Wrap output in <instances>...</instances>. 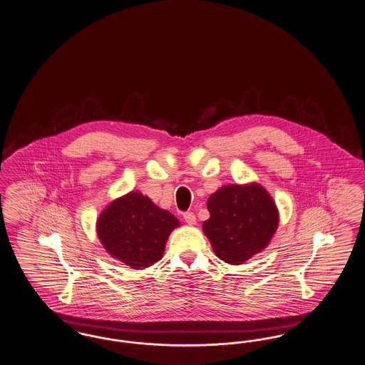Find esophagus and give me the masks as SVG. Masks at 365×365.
<instances>
[{
    "mask_svg": "<svg viewBox=\"0 0 365 365\" xmlns=\"http://www.w3.org/2000/svg\"><path fill=\"white\" fill-rule=\"evenodd\" d=\"M183 219H185V222H186L189 226L195 225V220H197V217H195V215H194L192 212H185V213H183Z\"/></svg>",
    "mask_w": 365,
    "mask_h": 365,
    "instance_id": "1",
    "label": "esophagus"
}]
</instances>
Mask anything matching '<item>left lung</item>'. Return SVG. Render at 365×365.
Listing matches in <instances>:
<instances>
[{"instance_id":"8db88e82","label":"left lung","mask_w":365,"mask_h":365,"mask_svg":"<svg viewBox=\"0 0 365 365\" xmlns=\"http://www.w3.org/2000/svg\"><path fill=\"white\" fill-rule=\"evenodd\" d=\"M209 217L202 230L216 256L243 264L261 252L278 227V209L260 185H230L209 197Z\"/></svg>"}]
</instances>
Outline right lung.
I'll use <instances>...</instances> for the list:
<instances>
[{"label":"right lung","mask_w":365,"mask_h":365,"mask_svg":"<svg viewBox=\"0 0 365 365\" xmlns=\"http://www.w3.org/2000/svg\"><path fill=\"white\" fill-rule=\"evenodd\" d=\"M178 226L173 213L133 191L105 208L97 222V234L110 256L142 269L161 259L165 242Z\"/></svg>","instance_id":"obj_1"}]
</instances>
